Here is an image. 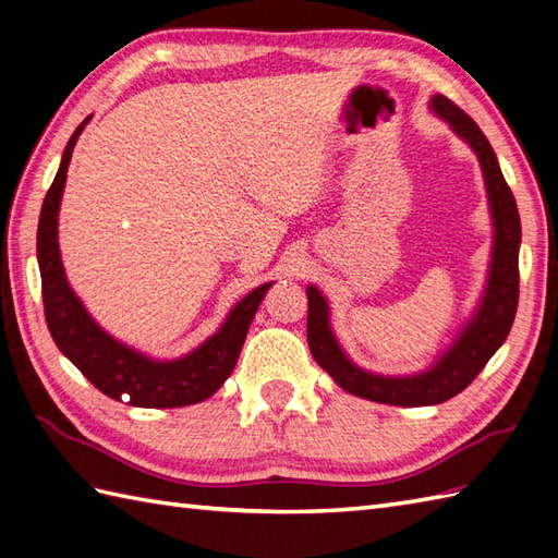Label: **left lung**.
I'll return each instance as SVG.
<instances>
[{
  "label": "left lung",
  "mask_w": 558,
  "mask_h": 558,
  "mask_svg": "<svg viewBox=\"0 0 558 558\" xmlns=\"http://www.w3.org/2000/svg\"><path fill=\"white\" fill-rule=\"evenodd\" d=\"M432 110L450 124V129L470 144L482 165L484 184H487L492 220H494V248L489 264V280L475 316L460 330L441 357L429 369L412 376H381L360 369L336 340L330 330L328 302L314 286L306 288L310 298V316H306V340L314 360L330 378L352 396L364 400L386 402V405L420 408L446 402L460 390H465L492 354L504 345L508 330L513 326L518 310V252H520V216L511 186L506 184L496 153L487 136L470 114L462 112L446 96L432 98Z\"/></svg>",
  "instance_id": "left-lung-1"
}]
</instances>
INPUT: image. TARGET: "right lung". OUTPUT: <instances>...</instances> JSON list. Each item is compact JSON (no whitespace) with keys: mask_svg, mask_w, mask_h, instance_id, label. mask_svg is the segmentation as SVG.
<instances>
[{"mask_svg":"<svg viewBox=\"0 0 558 558\" xmlns=\"http://www.w3.org/2000/svg\"><path fill=\"white\" fill-rule=\"evenodd\" d=\"M88 120L90 117H86L76 126V132L71 134L57 177L52 186L47 189L40 210L38 266L43 278L47 328H50V336L64 357L100 393L114 400L129 396V405L134 408L194 405V402L210 398L228 381L242 352L248 324H252L258 304L272 282L252 290L242 302H236L218 333L180 360H150L148 354L126 348L124 342L105 333L93 322L86 306L81 304L76 292L69 288L57 242V216L59 204H62L71 153H74L76 141Z\"/></svg>","mask_w":558,"mask_h":558,"instance_id":"1","label":"right lung"}]
</instances>
